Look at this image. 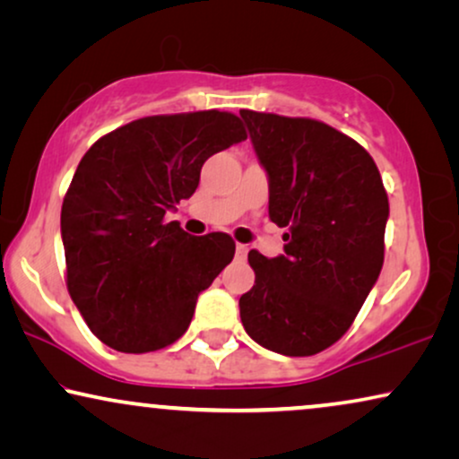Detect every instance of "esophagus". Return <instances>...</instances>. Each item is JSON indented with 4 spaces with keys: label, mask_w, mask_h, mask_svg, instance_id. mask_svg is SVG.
<instances>
[{
    "label": "esophagus",
    "mask_w": 459,
    "mask_h": 459,
    "mask_svg": "<svg viewBox=\"0 0 459 459\" xmlns=\"http://www.w3.org/2000/svg\"><path fill=\"white\" fill-rule=\"evenodd\" d=\"M249 252L247 246H243V243H237V258L239 260H246V255Z\"/></svg>",
    "instance_id": "1"
}]
</instances>
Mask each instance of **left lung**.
Wrapping results in <instances>:
<instances>
[{
	"label": "left lung",
	"mask_w": 459,
	"mask_h": 459,
	"mask_svg": "<svg viewBox=\"0 0 459 459\" xmlns=\"http://www.w3.org/2000/svg\"><path fill=\"white\" fill-rule=\"evenodd\" d=\"M268 176V216L283 254H247L255 283L239 298L254 342L310 357L352 325L384 264L388 195L361 144L323 121L241 111Z\"/></svg>",
	"instance_id": "8db88e82"
}]
</instances>
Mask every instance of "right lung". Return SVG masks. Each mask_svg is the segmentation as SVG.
<instances>
[{
    "label": "right lung",
    "instance_id": "add662e5",
    "mask_svg": "<svg viewBox=\"0 0 459 459\" xmlns=\"http://www.w3.org/2000/svg\"><path fill=\"white\" fill-rule=\"evenodd\" d=\"M246 138L237 115L197 111L136 119L90 146L65 195L60 235L66 287L98 340L151 352L186 332L235 241L188 235L166 213L195 193L207 159Z\"/></svg>",
    "mask_w": 459,
    "mask_h": 459
}]
</instances>
